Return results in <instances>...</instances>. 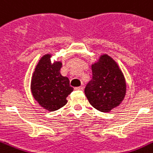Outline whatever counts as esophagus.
Here are the masks:
<instances>
[{"label":"esophagus","mask_w":153,"mask_h":153,"mask_svg":"<svg viewBox=\"0 0 153 153\" xmlns=\"http://www.w3.org/2000/svg\"><path fill=\"white\" fill-rule=\"evenodd\" d=\"M75 90H78V91H81V90H83V86H79V87H75L74 88Z\"/></svg>","instance_id":"esophagus-1"}]
</instances>
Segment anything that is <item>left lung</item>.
<instances>
[{"label":"left lung","mask_w":153,"mask_h":153,"mask_svg":"<svg viewBox=\"0 0 153 153\" xmlns=\"http://www.w3.org/2000/svg\"><path fill=\"white\" fill-rule=\"evenodd\" d=\"M92 79L85 88L88 102L101 112L119 106L126 93V82L117 64L110 56L102 55L92 65Z\"/></svg>","instance_id":"obj_1"}]
</instances>
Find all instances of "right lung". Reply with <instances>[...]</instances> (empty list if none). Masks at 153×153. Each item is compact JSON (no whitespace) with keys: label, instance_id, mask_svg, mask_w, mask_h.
Segmentation results:
<instances>
[{"label":"right lung","instance_id":"add662e5","mask_svg":"<svg viewBox=\"0 0 153 153\" xmlns=\"http://www.w3.org/2000/svg\"><path fill=\"white\" fill-rule=\"evenodd\" d=\"M51 54L44 55L39 60L33 74L31 91L41 106L49 111H54L67 103L66 98L74 90L68 78L61 74V62L51 63Z\"/></svg>","mask_w":153,"mask_h":153}]
</instances>
